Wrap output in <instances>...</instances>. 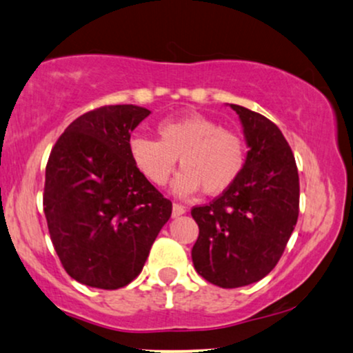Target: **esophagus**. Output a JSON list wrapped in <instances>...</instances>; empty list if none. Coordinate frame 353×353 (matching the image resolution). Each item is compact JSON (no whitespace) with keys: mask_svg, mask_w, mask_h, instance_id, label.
Instances as JSON below:
<instances>
[{"mask_svg":"<svg viewBox=\"0 0 353 353\" xmlns=\"http://www.w3.org/2000/svg\"><path fill=\"white\" fill-rule=\"evenodd\" d=\"M185 213V208L182 207L179 203H174L172 205V218H179Z\"/></svg>","mask_w":353,"mask_h":353,"instance_id":"obj_1","label":"esophagus"}]
</instances>
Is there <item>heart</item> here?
<instances>
[{"label":"heart","mask_w":353,"mask_h":353,"mask_svg":"<svg viewBox=\"0 0 353 353\" xmlns=\"http://www.w3.org/2000/svg\"><path fill=\"white\" fill-rule=\"evenodd\" d=\"M128 153L138 172L158 187L169 181L179 158L182 171L172 182V192L179 197L202 189L207 195H220L234 184L246 164L243 137L197 112L163 120L158 141L133 137Z\"/></svg>","instance_id":"1"}]
</instances>
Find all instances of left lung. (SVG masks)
I'll return each instance as SVG.
<instances>
[{
    "mask_svg": "<svg viewBox=\"0 0 353 353\" xmlns=\"http://www.w3.org/2000/svg\"><path fill=\"white\" fill-rule=\"evenodd\" d=\"M248 145L243 172L228 190L192 216L195 270L221 288L246 287L269 274L296 226L300 179L283 133L264 115L230 104Z\"/></svg>",
    "mask_w": 353,
    "mask_h": 353,
    "instance_id": "1",
    "label": "left lung"
}]
</instances>
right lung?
Instances as JSON below:
<instances>
[{"instance_id": "obj_1", "label": "right lung", "mask_w": 353, "mask_h": 353, "mask_svg": "<svg viewBox=\"0 0 353 353\" xmlns=\"http://www.w3.org/2000/svg\"><path fill=\"white\" fill-rule=\"evenodd\" d=\"M151 114L105 105L71 122L46 169L43 212L61 265L92 288L117 290L140 275L172 203L138 172L132 132Z\"/></svg>"}]
</instances>
